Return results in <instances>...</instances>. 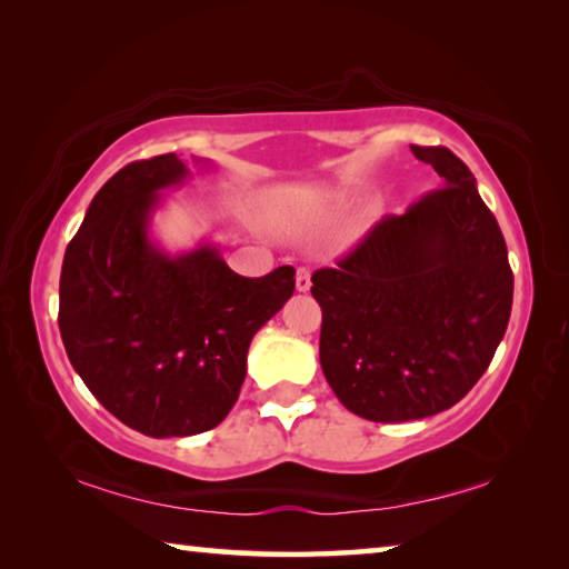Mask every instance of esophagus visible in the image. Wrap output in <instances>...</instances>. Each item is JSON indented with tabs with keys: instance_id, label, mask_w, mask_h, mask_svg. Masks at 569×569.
I'll return each instance as SVG.
<instances>
[{
	"instance_id": "34e87169",
	"label": "esophagus",
	"mask_w": 569,
	"mask_h": 569,
	"mask_svg": "<svg viewBox=\"0 0 569 569\" xmlns=\"http://www.w3.org/2000/svg\"><path fill=\"white\" fill-rule=\"evenodd\" d=\"M308 288H311V271H308V268H298V271H296V291L306 293Z\"/></svg>"
}]
</instances>
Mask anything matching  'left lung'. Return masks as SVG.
Segmentation results:
<instances>
[{"label":"left lung","instance_id":"1","mask_svg":"<svg viewBox=\"0 0 569 569\" xmlns=\"http://www.w3.org/2000/svg\"><path fill=\"white\" fill-rule=\"evenodd\" d=\"M439 188L381 218L336 268L313 273L321 369L356 417L399 423L455 407L481 379L512 311V268L471 170L411 146Z\"/></svg>","mask_w":569,"mask_h":569}]
</instances>
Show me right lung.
<instances>
[{"label": "right lung", "instance_id": "right-lung-1", "mask_svg": "<svg viewBox=\"0 0 569 569\" xmlns=\"http://www.w3.org/2000/svg\"><path fill=\"white\" fill-rule=\"evenodd\" d=\"M188 178L176 152L114 172L67 246L60 276L57 321L70 363L104 409L152 439L200 435L228 417L250 341L296 288L291 266L243 278L210 240L180 253L158 243L162 190Z\"/></svg>", "mask_w": 569, "mask_h": 569}]
</instances>
